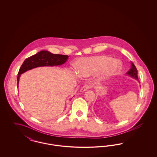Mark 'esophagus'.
I'll list each match as a JSON object with an SVG mask.
<instances>
[{
	"label": "esophagus",
	"instance_id": "obj_1",
	"mask_svg": "<svg viewBox=\"0 0 157 157\" xmlns=\"http://www.w3.org/2000/svg\"><path fill=\"white\" fill-rule=\"evenodd\" d=\"M91 87L92 86H91V85H90V84H86V85H85L84 86H83L82 88H81V92H85V91H86V90L90 89Z\"/></svg>",
	"mask_w": 157,
	"mask_h": 157
}]
</instances>
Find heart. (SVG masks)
<instances>
[{"mask_svg": "<svg viewBox=\"0 0 157 157\" xmlns=\"http://www.w3.org/2000/svg\"><path fill=\"white\" fill-rule=\"evenodd\" d=\"M118 60L107 55L82 58L76 61V71L82 77H88L98 73L99 82L106 81L119 72L121 67Z\"/></svg>", "mask_w": 157, "mask_h": 157, "instance_id": "heart-1", "label": "heart"}]
</instances>
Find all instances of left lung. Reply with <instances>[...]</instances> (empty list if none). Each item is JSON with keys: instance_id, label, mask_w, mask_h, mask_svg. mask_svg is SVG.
<instances>
[{"instance_id": "1", "label": "left lung", "mask_w": 157, "mask_h": 157, "mask_svg": "<svg viewBox=\"0 0 157 157\" xmlns=\"http://www.w3.org/2000/svg\"><path fill=\"white\" fill-rule=\"evenodd\" d=\"M127 74L129 75V76L134 78L135 79L138 81V71L136 69V68L135 67L134 64L131 62V69L129 70V71H128L127 72ZM138 82L140 81H138Z\"/></svg>"}]
</instances>
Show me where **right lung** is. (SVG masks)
<instances>
[{"label":"right lung","instance_id":"1","mask_svg":"<svg viewBox=\"0 0 157 157\" xmlns=\"http://www.w3.org/2000/svg\"><path fill=\"white\" fill-rule=\"evenodd\" d=\"M68 57L67 55L53 54L47 51H42L28 58L23 62L18 72L17 77V88L20 76L23 73L35 67L61 65L66 62Z\"/></svg>","mask_w":157,"mask_h":157}]
</instances>
